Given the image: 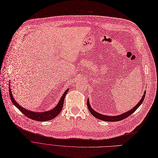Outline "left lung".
I'll return each instance as SVG.
<instances>
[{
    "label": "left lung",
    "instance_id": "1",
    "mask_svg": "<svg viewBox=\"0 0 158 158\" xmlns=\"http://www.w3.org/2000/svg\"><path fill=\"white\" fill-rule=\"evenodd\" d=\"M145 94H146V91H145L144 94L143 95V97L141 98V100L138 103V104L136 105V106L134 107L132 109H131L130 110H129L128 112H124V113L122 114H119L118 116H106V115H103L102 114L98 113V112H96L95 110H94L91 106H90L89 104V99L87 100V108L89 110V112H91V113L96 118L103 120V121L105 122H118V121H121V120H123L124 119H125L126 118L129 117L131 114H132L134 112L136 111L137 110V109L141 106V104L143 103L144 100L145 98Z\"/></svg>",
    "mask_w": 158,
    "mask_h": 158
}]
</instances>
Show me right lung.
<instances>
[{
  "instance_id": "right-lung-1",
  "label": "right lung",
  "mask_w": 158,
  "mask_h": 158,
  "mask_svg": "<svg viewBox=\"0 0 158 158\" xmlns=\"http://www.w3.org/2000/svg\"><path fill=\"white\" fill-rule=\"evenodd\" d=\"M11 91V90L10 87H9V93H10V98H11L12 103L22 112V113H23L26 116H27V118H29L30 119H34V120H36V121H39V122H44V121H48V120H51L52 119L55 118L59 114L60 112H61L63 106H64V98H65L66 94L69 91V89H67L64 92V94L61 97L60 100L59 102L58 103V104L55 106V108H53L51 110H49L48 111L41 112H33L31 110H29L27 109H26L24 107L20 106V105H19L17 103V102L15 100Z\"/></svg>"
}]
</instances>
